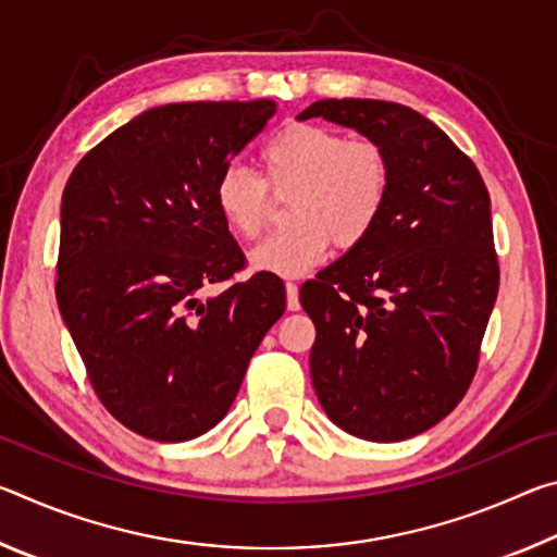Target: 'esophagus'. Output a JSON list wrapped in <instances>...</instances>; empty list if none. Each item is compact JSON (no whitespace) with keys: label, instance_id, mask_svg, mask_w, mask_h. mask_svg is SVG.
I'll use <instances>...</instances> for the list:
<instances>
[{"label":"esophagus","instance_id":"34e87169","mask_svg":"<svg viewBox=\"0 0 557 557\" xmlns=\"http://www.w3.org/2000/svg\"><path fill=\"white\" fill-rule=\"evenodd\" d=\"M285 289H287V309H289V312H297V309H299L297 285H295V282H287Z\"/></svg>","mask_w":557,"mask_h":557}]
</instances>
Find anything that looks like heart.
<instances>
[{
  "mask_svg": "<svg viewBox=\"0 0 557 557\" xmlns=\"http://www.w3.org/2000/svg\"><path fill=\"white\" fill-rule=\"evenodd\" d=\"M262 178L228 164L213 196L223 223L243 240H258L270 225V194L289 196V225L252 250V265L275 275H301L342 248L363 243L379 225L393 184L385 147L348 139L334 127L292 122L260 149Z\"/></svg>",
  "mask_w": 557,
  "mask_h": 557,
  "instance_id": "b5f03b06",
  "label": "heart"
}]
</instances>
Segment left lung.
Wrapping results in <instances>:
<instances>
[{
	"label": "left lung",
	"mask_w": 557,
	"mask_h": 557,
	"mask_svg": "<svg viewBox=\"0 0 557 557\" xmlns=\"http://www.w3.org/2000/svg\"><path fill=\"white\" fill-rule=\"evenodd\" d=\"M385 147L391 196L363 243L299 289L309 369L329 420L371 442L437 425L474 381L498 292L492 201L474 162L428 117L385 100H319Z\"/></svg>",
	"instance_id": "obj_1"
}]
</instances>
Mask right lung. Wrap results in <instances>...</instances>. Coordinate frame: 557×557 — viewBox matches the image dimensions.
Instances as JSON below:
<instances>
[{
	"mask_svg": "<svg viewBox=\"0 0 557 557\" xmlns=\"http://www.w3.org/2000/svg\"><path fill=\"white\" fill-rule=\"evenodd\" d=\"M275 110L272 100L152 108L92 147L63 188L55 299L100 403L147 440L219 425L285 314L272 272L235 280L245 256L213 196ZM211 284L224 289L203 298Z\"/></svg>",
	"mask_w": 557,
	"mask_h": 557,
	"instance_id": "obj_1",
	"label": "right lung"
}]
</instances>
